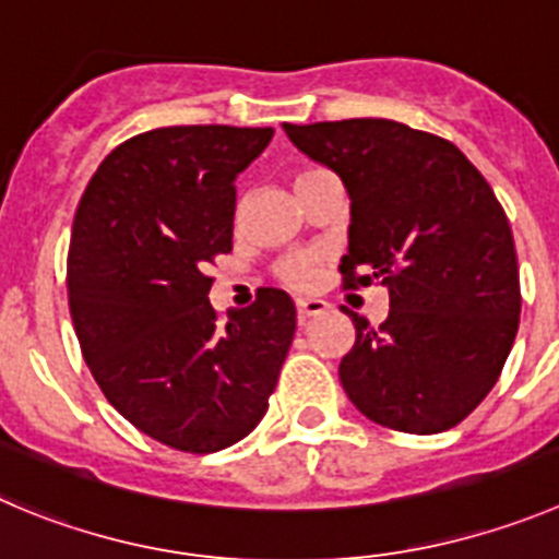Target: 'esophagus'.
<instances>
[{"label": "esophagus", "instance_id": "esophagus-1", "mask_svg": "<svg viewBox=\"0 0 559 559\" xmlns=\"http://www.w3.org/2000/svg\"><path fill=\"white\" fill-rule=\"evenodd\" d=\"M297 320H300V325H304L306 320H311V317H320L328 311V304L325 300H320V297H297Z\"/></svg>", "mask_w": 559, "mask_h": 559}]
</instances>
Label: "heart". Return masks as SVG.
I'll list each match as a JSON object with an SVG mask.
<instances>
[{"instance_id": "heart-1", "label": "heart", "mask_w": 559, "mask_h": 559, "mask_svg": "<svg viewBox=\"0 0 559 559\" xmlns=\"http://www.w3.org/2000/svg\"><path fill=\"white\" fill-rule=\"evenodd\" d=\"M311 174H320V170H304L297 179H306V176ZM278 275L284 284L295 286V289H306V286L314 284L317 278V255H309V253L292 255V259H286V262L281 264Z\"/></svg>"}]
</instances>
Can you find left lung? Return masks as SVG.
<instances>
[{
  "label": "left lung",
  "mask_w": 559,
  "mask_h": 559,
  "mask_svg": "<svg viewBox=\"0 0 559 559\" xmlns=\"http://www.w3.org/2000/svg\"><path fill=\"white\" fill-rule=\"evenodd\" d=\"M284 132L350 195L344 284L389 289L380 328L347 311V397L391 430H450L493 389L519 331L513 231L491 185L450 140L385 118Z\"/></svg>",
  "instance_id": "left-lung-1"
}]
</instances>
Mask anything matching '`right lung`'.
<instances>
[{
  "mask_svg": "<svg viewBox=\"0 0 559 559\" xmlns=\"http://www.w3.org/2000/svg\"><path fill=\"white\" fill-rule=\"evenodd\" d=\"M273 129L165 127L121 143L82 195L68 306L82 356L123 419L181 452L226 450L267 414L295 304L262 289L217 320L209 262L231 250L237 176Z\"/></svg>",
  "mask_w": 559,
  "mask_h": 559,
  "instance_id": "obj_1",
  "label": "right lung"
}]
</instances>
